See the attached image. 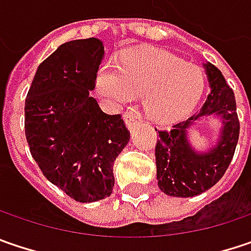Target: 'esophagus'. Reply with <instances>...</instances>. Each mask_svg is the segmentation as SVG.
Segmentation results:
<instances>
[{
    "label": "esophagus",
    "instance_id": "obj_1",
    "mask_svg": "<svg viewBox=\"0 0 251 251\" xmlns=\"http://www.w3.org/2000/svg\"><path fill=\"white\" fill-rule=\"evenodd\" d=\"M124 119H125V124L127 126V129H133L135 126H138L142 122V116H140L139 112L133 111L126 112L124 115Z\"/></svg>",
    "mask_w": 251,
    "mask_h": 251
}]
</instances>
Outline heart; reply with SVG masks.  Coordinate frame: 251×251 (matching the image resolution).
Wrapping results in <instances>:
<instances>
[{
    "label": "heart",
    "instance_id": "1",
    "mask_svg": "<svg viewBox=\"0 0 251 251\" xmlns=\"http://www.w3.org/2000/svg\"><path fill=\"white\" fill-rule=\"evenodd\" d=\"M204 75L196 65L159 50L127 53L118 64L98 69L95 88L109 108H121L143 95L146 115L159 124L175 122L192 111L204 91Z\"/></svg>",
    "mask_w": 251,
    "mask_h": 251
}]
</instances>
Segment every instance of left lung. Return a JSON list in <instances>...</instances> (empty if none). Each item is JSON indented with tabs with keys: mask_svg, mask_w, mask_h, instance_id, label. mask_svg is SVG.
<instances>
[{
	"mask_svg": "<svg viewBox=\"0 0 251 251\" xmlns=\"http://www.w3.org/2000/svg\"><path fill=\"white\" fill-rule=\"evenodd\" d=\"M210 94L199 111L189 119L157 130L156 176L159 189L168 196L193 198L217 183L233 159L239 140L240 124L236 113V100L222 72L212 64H204ZM217 117L222 126L218 143L204 152L196 151L187 132L201 119Z\"/></svg>",
	"mask_w": 251,
	"mask_h": 251,
	"instance_id": "left-lung-1",
	"label": "left lung"
}]
</instances>
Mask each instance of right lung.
Returning <instances> with one entry per match:
<instances>
[{
	"mask_svg": "<svg viewBox=\"0 0 251 251\" xmlns=\"http://www.w3.org/2000/svg\"><path fill=\"white\" fill-rule=\"evenodd\" d=\"M105 56L98 38L69 41L38 67L25 99V136L44 176L81 203L111 196L113 163L130 139L121 115L89 95Z\"/></svg>",
	"mask_w": 251,
	"mask_h": 251,
	"instance_id": "1",
	"label": "right lung"
}]
</instances>
